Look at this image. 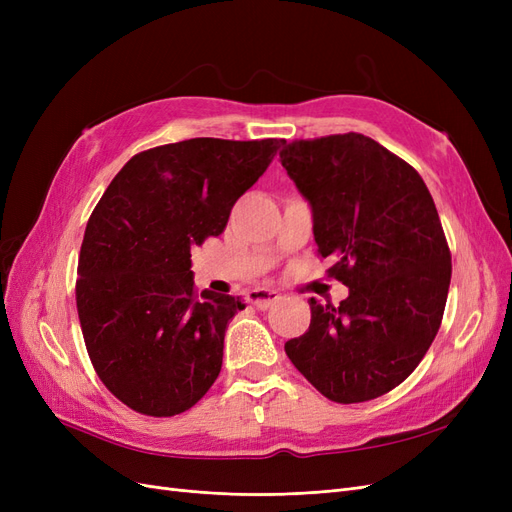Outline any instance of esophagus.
<instances>
[{
	"label": "esophagus",
	"instance_id": "1",
	"mask_svg": "<svg viewBox=\"0 0 512 512\" xmlns=\"http://www.w3.org/2000/svg\"><path fill=\"white\" fill-rule=\"evenodd\" d=\"M280 292L277 290H269V288H254L247 292V301L252 305H256L258 309H267L271 307L275 301H280Z\"/></svg>",
	"mask_w": 512,
	"mask_h": 512
}]
</instances>
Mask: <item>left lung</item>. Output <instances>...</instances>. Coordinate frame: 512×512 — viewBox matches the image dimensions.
Segmentation results:
<instances>
[{
  "label": "left lung",
  "mask_w": 512,
  "mask_h": 512,
  "mask_svg": "<svg viewBox=\"0 0 512 512\" xmlns=\"http://www.w3.org/2000/svg\"><path fill=\"white\" fill-rule=\"evenodd\" d=\"M282 166L314 213L329 275L350 294L309 299V329L286 354L337 404L393 391L423 361L451 286V250L416 170L374 138L348 132L282 143Z\"/></svg>",
  "instance_id": "obj_1"
}]
</instances>
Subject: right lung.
Instances as JSON below:
<instances>
[{
	"mask_svg": "<svg viewBox=\"0 0 512 512\" xmlns=\"http://www.w3.org/2000/svg\"><path fill=\"white\" fill-rule=\"evenodd\" d=\"M282 138H190L136 153L87 222L76 309L96 374L147 416L190 410L220 376L241 299L196 292L192 250L220 237L232 205Z\"/></svg>",
	"mask_w": 512,
	"mask_h": 512,
	"instance_id": "1",
	"label": "right lung"
}]
</instances>
